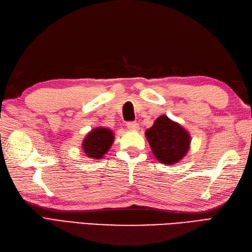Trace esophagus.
<instances>
[{
  "label": "esophagus",
  "instance_id": "1",
  "mask_svg": "<svg viewBox=\"0 0 252 252\" xmlns=\"http://www.w3.org/2000/svg\"><path fill=\"white\" fill-rule=\"evenodd\" d=\"M126 126H127V129L130 131H137L140 129V126H138V123L136 122H129Z\"/></svg>",
  "mask_w": 252,
  "mask_h": 252
}]
</instances>
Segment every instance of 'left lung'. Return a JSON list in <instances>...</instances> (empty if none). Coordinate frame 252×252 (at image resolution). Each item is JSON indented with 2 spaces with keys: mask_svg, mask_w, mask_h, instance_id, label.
<instances>
[{
  "mask_svg": "<svg viewBox=\"0 0 252 252\" xmlns=\"http://www.w3.org/2000/svg\"><path fill=\"white\" fill-rule=\"evenodd\" d=\"M154 156L163 164L180 162L190 148V135L180 123L161 115L145 132Z\"/></svg>",
  "mask_w": 252,
  "mask_h": 252,
  "instance_id": "obj_1",
  "label": "left lung"
}]
</instances>
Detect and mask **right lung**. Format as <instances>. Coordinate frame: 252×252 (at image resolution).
Listing matches in <instances>:
<instances>
[{
    "instance_id": "1",
    "label": "right lung",
    "mask_w": 252,
    "mask_h": 252,
    "mask_svg": "<svg viewBox=\"0 0 252 252\" xmlns=\"http://www.w3.org/2000/svg\"><path fill=\"white\" fill-rule=\"evenodd\" d=\"M115 141V134L110 129L97 126L89 132L82 141V151L91 159H101L109 151Z\"/></svg>"
}]
</instances>
